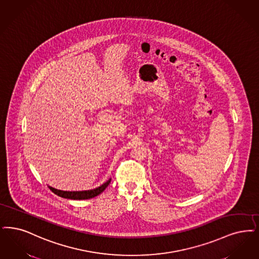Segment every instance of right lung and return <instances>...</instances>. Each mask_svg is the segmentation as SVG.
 Masks as SVG:
<instances>
[{
	"mask_svg": "<svg viewBox=\"0 0 259 259\" xmlns=\"http://www.w3.org/2000/svg\"><path fill=\"white\" fill-rule=\"evenodd\" d=\"M111 182V178L103 183L101 186L97 187L95 189L92 190H85V191H62V190H58L55 189L53 187H49L50 190L52 191L54 194H56L59 197H63V198H68V199H90L93 197H96L98 195H100L104 190L108 187Z\"/></svg>",
	"mask_w": 259,
	"mask_h": 259,
	"instance_id": "obj_1",
	"label": "right lung"
}]
</instances>
